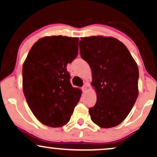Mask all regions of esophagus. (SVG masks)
I'll list each match as a JSON object with an SVG mask.
<instances>
[{"instance_id":"34e87169","label":"esophagus","mask_w":157,"mask_h":157,"mask_svg":"<svg viewBox=\"0 0 157 157\" xmlns=\"http://www.w3.org/2000/svg\"><path fill=\"white\" fill-rule=\"evenodd\" d=\"M81 89H82V92L83 93H85V91L87 90V87L85 86V85H84V86H82V88H81Z\"/></svg>"}]
</instances>
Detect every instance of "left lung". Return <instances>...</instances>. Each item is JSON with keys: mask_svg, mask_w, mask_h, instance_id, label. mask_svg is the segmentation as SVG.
<instances>
[{"mask_svg": "<svg viewBox=\"0 0 157 157\" xmlns=\"http://www.w3.org/2000/svg\"><path fill=\"white\" fill-rule=\"evenodd\" d=\"M79 45L81 57L92 70L97 93L96 104L89 108L91 120L103 128L118 125L138 96L137 64L125 45L114 37H82Z\"/></svg>", "mask_w": 157, "mask_h": 157, "instance_id": "obj_1", "label": "left lung"}]
</instances>
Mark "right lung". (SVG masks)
<instances>
[{
	"instance_id": "1",
	"label": "right lung",
	"mask_w": 157,
	"mask_h": 157,
	"mask_svg": "<svg viewBox=\"0 0 157 157\" xmlns=\"http://www.w3.org/2000/svg\"><path fill=\"white\" fill-rule=\"evenodd\" d=\"M77 37H45L33 45L22 67L23 90L35 117L59 128L70 120L81 91L70 83L67 64L78 54Z\"/></svg>"
}]
</instances>
